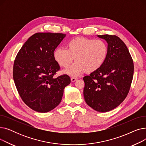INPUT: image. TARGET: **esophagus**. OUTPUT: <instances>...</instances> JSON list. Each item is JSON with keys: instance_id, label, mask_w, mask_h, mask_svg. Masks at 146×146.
<instances>
[{"instance_id": "34e87169", "label": "esophagus", "mask_w": 146, "mask_h": 146, "mask_svg": "<svg viewBox=\"0 0 146 146\" xmlns=\"http://www.w3.org/2000/svg\"><path fill=\"white\" fill-rule=\"evenodd\" d=\"M77 80H78V78H74V77H72L71 78V81L73 82L76 81Z\"/></svg>"}]
</instances>
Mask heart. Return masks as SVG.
<instances>
[{
  "mask_svg": "<svg viewBox=\"0 0 146 146\" xmlns=\"http://www.w3.org/2000/svg\"><path fill=\"white\" fill-rule=\"evenodd\" d=\"M67 46V48L57 47L54 52V57L64 68L70 66L75 58L76 62L65 71L70 76H79L86 70L88 72L98 70L108 57V44L101 39L79 37L69 41Z\"/></svg>",
  "mask_w": 146,
  "mask_h": 146,
  "instance_id": "1",
  "label": "heart"
}]
</instances>
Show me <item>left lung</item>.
<instances>
[{
  "instance_id": "1",
  "label": "left lung",
  "mask_w": 146,
  "mask_h": 146,
  "mask_svg": "<svg viewBox=\"0 0 146 146\" xmlns=\"http://www.w3.org/2000/svg\"><path fill=\"white\" fill-rule=\"evenodd\" d=\"M98 36L108 43V57L100 68L83 78V95L92 108L106 112L115 108L127 97L133 80L134 63L126 45L118 36Z\"/></svg>"
}]
</instances>
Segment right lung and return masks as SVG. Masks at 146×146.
I'll use <instances>...</instances> for the list:
<instances>
[{"label": "right lung", "instance_id": "add662e5", "mask_svg": "<svg viewBox=\"0 0 146 146\" xmlns=\"http://www.w3.org/2000/svg\"><path fill=\"white\" fill-rule=\"evenodd\" d=\"M66 36L61 33H38L23 45L15 58L13 78L24 103L35 111L47 112L59 105L70 78H54L60 66L54 52Z\"/></svg>", "mask_w": 146, "mask_h": 146}]
</instances>
